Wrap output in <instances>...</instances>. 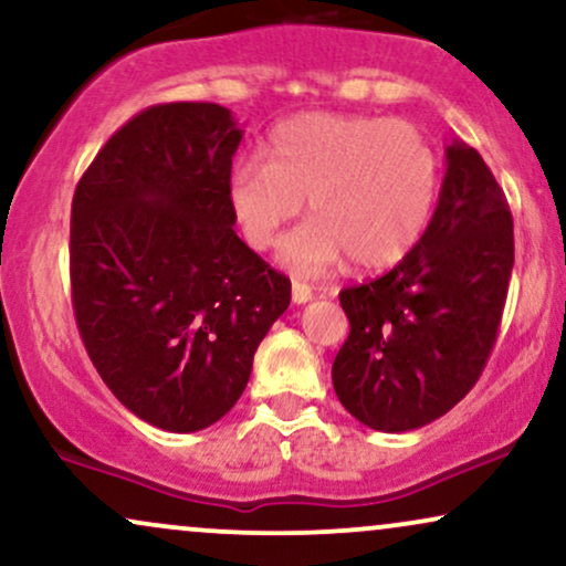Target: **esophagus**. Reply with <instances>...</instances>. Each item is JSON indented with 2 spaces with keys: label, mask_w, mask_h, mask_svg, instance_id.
Segmentation results:
<instances>
[{
  "label": "esophagus",
  "mask_w": 566,
  "mask_h": 566,
  "mask_svg": "<svg viewBox=\"0 0 566 566\" xmlns=\"http://www.w3.org/2000/svg\"><path fill=\"white\" fill-rule=\"evenodd\" d=\"M311 297H313V290L308 287V284H305V282H292V301L301 305V303H308Z\"/></svg>",
  "instance_id": "1"
}]
</instances>
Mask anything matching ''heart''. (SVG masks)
<instances>
[{
	"instance_id": "1",
	"label": "heart",
	"mask_w": 566,
	"mask_h": 566,
	"mask_svg": "<svg viewBox=\"0 0 566 566\" xmlns=\"http://www.w3.org/2000/svg\"><path fill=\"white\" fill-rule=\"evenodd\" d=\"M263 158L231 168L229 206L244 240L271 250L308 197L313 221L282 250L301 274H324L345 258L360 271L403 261L440 195V155L427 134L382 115H295L269 134Z\"/></svg>"
}]
</instances>
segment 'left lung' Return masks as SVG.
<instances>
[{
  "label": "left lung",
  "instance_id": "8db88e82",
  "mask_svg": "<svg viewBox=\"0 0 566 566\" xmlns=\"http://www.w3.org/2000/svg\"><path fill=\"white\" fill-rule=\"evenodd\" d=\"M434 216L403 261L339 292L350 335L332 364L360 424L408 432L448 413L485 369L514 265L506 195L474 147L446 149Z\"/></svg>",
  "mask_w": 566,
  "mask_h": 566
}]
</instances>
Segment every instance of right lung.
Here are the masks:
<instances>
[{
    "instance_id": "obj_1",
    "label": "right lung",
    "mask_w": 566,
    "mask_h": 566,
    "mask_svg": "<svg viewBox=\"0 0 566 566\" xmlns=\"http://www.w3.org/2000/svg\"><path fill=\"white\" fill-rule=\"evenodd\" d=\"M240 142L216 102L153 105L107 139L73 195L84 348L115 398L168 432L206 430L231 411L290 305V279L234 231Z\"/></svg>"
}]
</instances>
